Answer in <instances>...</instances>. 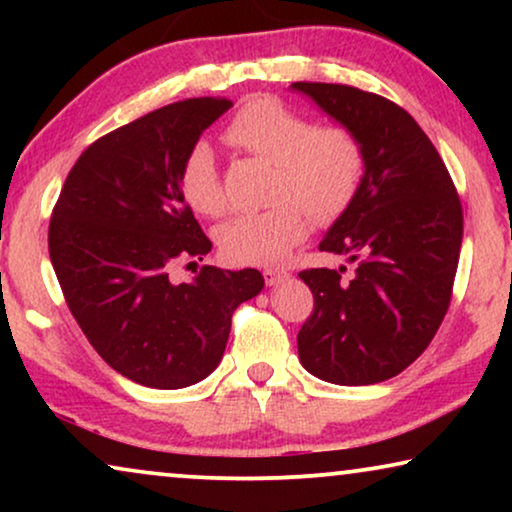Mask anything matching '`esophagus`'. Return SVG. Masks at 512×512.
Returning <instances> with one entry per match:
<instances>
[{
	"label": "esophagus",
	"instance_id": "34e87169",
	"mask_svg": "<svg viewBox=\"0 0 512 512\" xmlns=\"http://www.w3.org/2000/svg\"><path fill=\"white\" fill-rule=\"evenodd\" d=\"M263 277H265V284H268V286H279V284H284L291 275L286 270H265Z\"/></svg>",
	"mask_w": 512,
	"mask_h": 512
}]
</instances>
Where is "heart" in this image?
I'll return each mask as SVG.
<instances>
[{"label": "heart", "instance_id": "obj_1", "mask_svg": "<svg viewBox=\"0 0 512 512\" xmlns=\"http://www.w3.org/2000/svg\"><path fill=\"white\" fill-rule=\"evenodd\" d=\"M226 139L237 149L275 163L265 212L240 214L219 230V249L237 265L282 263L305 240L307 219L335 221L349 207L363 177V149L342 125L314 128L310 118L275 97H254L230 118ZM181 193L195 212L219 216L226 193L209 144H195L181 165Z\"/></svg>", "mask_w": 512, "mask_h": 512}]
</instances>
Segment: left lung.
I'll return each instance as SVG.
<instances>
[{
	"mask_svg": "<svg viewBox=\"0 0 512 512\" xmlns=\"http://www.w3.org/2000/svg\"><path fill=\"white\" fill-rule=\"evenodd\" d=\"M363 149L354 200L319 242L354 263L300 272L314 296L298 333V356L319 380L363 387L384 382L429 347L450 307L464 216L436 146L408 111L338 83H291Z\"/></svg>",
	"mask_w": 512,
	"mask_h": 512,
	"instance_id": "left-lung-1",
	"label": "left lung"
}]
</instances>
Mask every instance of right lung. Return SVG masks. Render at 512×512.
I'll list each match as a JSON object with an SVG mask.
<instances>
[{"instance_id": "obj_1", "label": "right lung", "mask_w": 512, "mask_h": 512, "mask_svg": "<svg viewBox=\"0 0 512 512\" xmlns=\"http://www.w3.org/2000/svg\"><path fill=\"white\" fill-rule=\"evenodd\" d=\"M226 97L167 104L90 144L67 174L48 251L76 324L116 373L184 389L219 366L237 305L261 293L258 270L202 265L174 284L177 258L212 251L181 193V165Z\"/></svg>"}]
</instances>
